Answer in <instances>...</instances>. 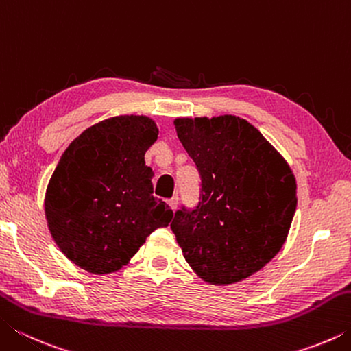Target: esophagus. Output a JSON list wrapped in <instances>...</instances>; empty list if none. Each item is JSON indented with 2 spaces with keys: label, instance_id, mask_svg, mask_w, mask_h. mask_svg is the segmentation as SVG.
I'll return each mask as SVG.
<instances>
[{
  "label": "esophagus",
  "instance_id": "34e87169",
  "mask_svg": "<svg viewBox=\"0 0 351 351\" xmlns=\"http://www.w3.org/2000/svg\"><path fill=\"white\" fill-rule=\"evenodd\" d=\"M169 206L171 207V210H176V207H178V197H173L171 199H169Z\"/></svg>",
  "mask_w": 351,
  "mask_h": 351
}]
</instances>
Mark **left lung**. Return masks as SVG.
<instances>
[{
	"mask_svg": "<svg viewBox=\"0 0 351 351\" xmlns=\"http://www.w3.org/2000/svg\"><path fill=\"white\" fill-rule=\"evenodd\" d=\"M173 123L197 164L201 195L193 210H176L170 228L204 282H241L287 241L297 206L293 170L241 117H178Z\"/></svg>",
	"mask_w": 351,
	"mask_h": 351,
	"instance_id": "1",
	"label": "left lung"
}]
</instances>
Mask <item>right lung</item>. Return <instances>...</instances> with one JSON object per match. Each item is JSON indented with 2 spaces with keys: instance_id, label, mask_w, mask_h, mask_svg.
Returning a JSON list of instances; mask_svg holds the SVG:
<instances>
[{
  "instance_id": "add662e5",
  "label": "right lung",
  "mask_w": 351,
  "mask_h": 351,
  "mask_svg": "<svg viewBox=\"0 0 351 351\" xmlns=\"http://www.w3.org/2000/svg\"><path fill=\"white\" fill-rule=\"evenodd\" d=\"M159 130L147 116H116L71 142L45 197L47 228L60 251L91 274L127 265L173 210L153 197L145 152Z\"/></svg>"
}]
</instances>
